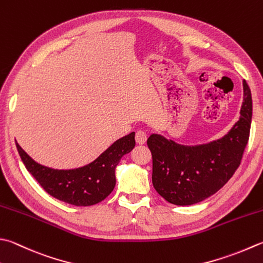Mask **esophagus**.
Returning a JSON list of instances; mask_svg holds the SVG:
<instances>
[{
    "label": "esophagus",
    "mask_w": 263,
    "mask_h": 263,
    "mask_svg": "<svg viewBox=\"0 0 263 263\" xmlns=\"http://www.w3.org/2000/svg\"><path fill=\"white\" fill-rule=\"evenodd\" d=\"M136 141L139 145H143L147 141V135L143 131H137L136 133Z\"/></svg>",
    "instance_id": "34e87169"
}]
</instances>
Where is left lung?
I'll return each instance as SVG.
<instances>
[{
	"label": "left lung",
	"instance_id": "left-lung-1",
	"mask_svg": "<svg viewBox=\"0 0 263 263\" xmlns=\"http://www.w3.org/2000/svg\"><path fill=\"white\" fill-rule=\"evenodd\" d=\"M243 92L239 120L218 140L188 146L158 133L149 136L154 188L168 203L187 206L202 202L234 176L248 145L252 120V95L246 81Z\"/></svg>",
	"mask_w": 263,
	"mask_h": 263
}]
</instances>
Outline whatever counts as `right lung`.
Listing matches in <instances>:
<instances>
[{"instance_id": "1", "label": "right lung", "mask_w": 263, "mask_h": 263, "mask_svg": "<svg viewBox=\"0 0 263 263\" xmlns=\"http://www.w3.org/2000/svg\"><path fill=\"white\" fill-rule=\"evenodd\" d=\"M136 132L118 139L95 161L84 166L59 170L34 161L15 141L27 171L46 193L75 206H91L104 200L116 184V166L136 146Z\"/></svg>"}]
</instances>
